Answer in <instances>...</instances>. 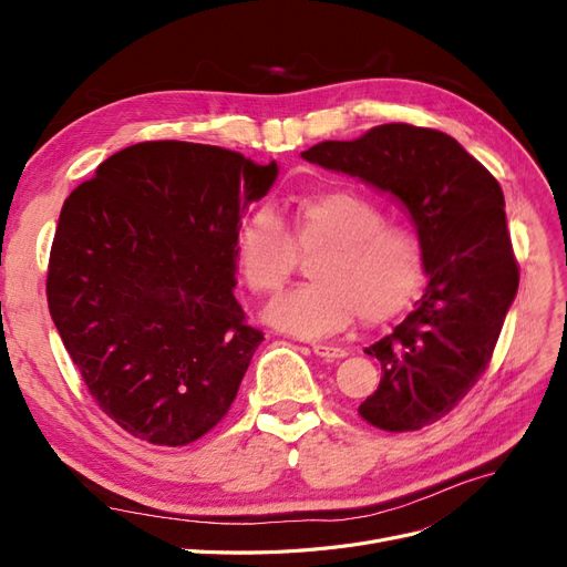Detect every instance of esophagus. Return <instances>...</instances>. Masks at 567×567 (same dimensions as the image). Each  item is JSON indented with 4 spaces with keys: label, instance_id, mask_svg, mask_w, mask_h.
I'll use <instances>...</instances> for the list:
<instances>
[{
    "label": "esophagus",
    "instance_id": "esophagus-1",
    "mask_svg": "<svg viewBox=\"0 0 567 567\" xmlns=\"http://www.w3.org/2000/svg\"><path fill=\"white\" fill-rule=\"evenodd\" d=\"M312 350H315V354H317V357H321V359H323V362H336V359H342V357L348 354V352L342 350V348L323 346V342H315Z\"/></svg>",
    "mask_w": 567,
    "mask_h": 567
}]
</instances>
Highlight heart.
<instances>
[{
    "label": "heart",
    "mask_w": 567,
    "mask_h": 567,
    "mask_svg": "<svg viewBox=\"0 0 567 567\" xmlns=\"http://www.w3.org/2000/svg\"><path fill=\"white\" fill-rule=\"evenodd\" d=\"M312 255L310 277L274 300L265 319L300 338H329L354 319L381 323L406 310L423 274L416 236L388 225L379 205L350 188L305 194L290 205L288 231L269 210L248 215L236 231V267L257 296L284 288L298 250Z\"/></svg>",
    "instance_id": "1"
}]
</instances>
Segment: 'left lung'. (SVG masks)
<instances>
[{
	"label": "left lung",
	"mask_w": 567,
	"mask_h": 567,
	"mask_svg": "<svg viewBox=\"0 0 567 567\" xmlns=\"http://www.w3.org/2000/svg\"><path fill=\"white\" fill-rule=\"evenodd\" d=\"M302 158L390 194L414 221L427 286L416 310L364 350L381 362V383L359 416L419 431L477 383L518 293L502 186L454 136L404 123L321 142Z\"/></svg>",
	"instance_id": "1"
}]
</instances>
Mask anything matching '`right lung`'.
Instances as JSON below:
<instances>
[{
	"label": "right lung",
	"instance_id": "right-lung-1",
	"mask_svg": "<svg viewBox=\"0 0 567 567\" xmlns=\"http://www.w3.org/2000/svg\"><path fill=\"white\" fill-rule=\"evenodd\" d=\"M277 175V161L144 142L65 198L49 315L96 404L130 435L182 447L229 411L265 340L234 296V241Z\"/></svg>",
	"mask_w": 567,
	"mask_h": 567
}]
</instances>
